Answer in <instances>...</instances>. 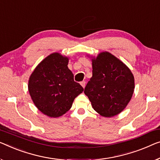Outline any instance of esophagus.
I'll use <instances>...</instances> for the list:
<instances>
[{
	"instance_id": "34e87169",
	"label": "esophagus",
	"mask_w": 160,
	"mask_h": 160,
	"mask_svg": "<svg viewBox=\"0 0 160 160\" xmlns=\"http://www.w3.org/2000/svg\"><path fill=\"white\" fill-rule=\"evenodd\" d=\"M80 85H82V88H85V81H82V82H80Z\"/></svg>"
}]
</instances>
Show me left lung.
<instances>
[{"mask_svg":"<svg viewBox=\"0 0 160 160\" xmlns=\"http://www.w3.org/2000/svg\"><path fill=\"white\" fill-rule=\"evenodd\" d=\"M92 76L84 92L94 110L105 117L121 113L132 98L134 78L122 62L109 52L92 59Z\"/></svg>","mask_w":160,"mask_h":160,"instance_id":"obj_1","label":"left lung"}]
</instances>
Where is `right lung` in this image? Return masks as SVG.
I'll return each mask as SVG.
<instances>
[{
    "instance_id": "add662e5",
    "label": "right lung",
    "mask_w": 160,
    "mask_h": 160,
    "mask_svg": "<svg viewBox=\"0 0 160 160\" xmlns=\"http://www.w3.org/2000/svg\"><path fill=\"white\" fill-rule=\"evenodd\" d=\"M68 58L59 53L47 57L39 64L28 80V92L35 106L49 117L62 116L84 89L74 80L68 69Z\"/></svg>"
}]
</instances>
